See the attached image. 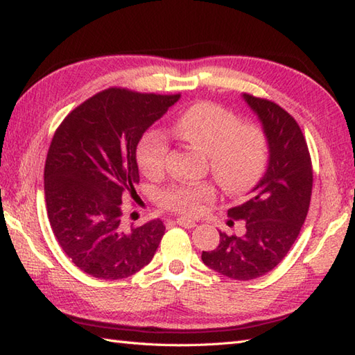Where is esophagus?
I'll list each match as a JSON object with an SVG mask.
<instances>
[{"label": "esophagus", "instance_id": "esophagus-1", "mask_svg": "<svg viewBox=\"0 0 355 355\" xmlns=\"http://www.w3.org/2000/svg\"><path fill=\"white\" fill-rule=\"evenodd\" d=\"M175 223L178 224V225H182V227H186V229H192V227H195V221H192V220H187V218H177L175 220Z\"/></svg>", "mask_w": 355, "mask_h": 355}]
</instances>
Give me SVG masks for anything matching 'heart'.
I'll return each instance as SVG.
<instances>
[{
    "instance_id": "obj_1",
    "label": "heart",
    "mask_w": 355,
    "mask_h": 355,
    "mask_svg": "<svg viewBox=\"0 0 355 355\" xmlns=\"http://www.w3.org/2000/svg\"><path fill=\"white\" fill-rule=\"evenodd\" d=\"M173 132L207 155L216 183L229 195H243L258 184L268 160L267 135L259 125L241 123L236 114L212 102H198L184 110L173 123ZM169 155V140L160 130L141 135L137 162L146 175L162 173ZM212 184H178L160 195L163 207L183 215H198L215 200Z\"/></svg>"
}]
</instances>
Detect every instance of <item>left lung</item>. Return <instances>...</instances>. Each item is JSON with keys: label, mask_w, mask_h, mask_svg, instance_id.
Returning a JSON list of instances; mask_svg holds the SVG:
<instances>
[{"label": "left lung", "mask_w": 355, "mask_h": 355, "mask_svg": "<svg viewBox=\"0 0 355 355\" xmlns=\"http://www.w3.org/2000/svg\"><path fill=\"white\" fill-rule=\"evenodd\" d=\"M243 97L267 135L268 166L248 198L227 212L232 220L245 223L244 235L220 232V244L202 252L201 259L230 279L250 281L273 270L297 239L311 201L313 166L293 116L271 101Z\"/></svg>", "instance_id": "1"}]
</instances>
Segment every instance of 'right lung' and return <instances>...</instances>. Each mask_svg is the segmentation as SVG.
Segmentation results:
<instances>
[{
    "label": "right lung",
    "instance_id": "1",
    "mask_svg": "<svg viewBox=\"0 0 355 355\" xmlns=\"http://www.w3.org/2000/svg\"><path fill=\"white\" fill-rule=\"evenodd\" d=\"M180 94L108 88L74 108L59 125L44 168L51 230L65 254L99 279H123L154 258L162 220L139 227L122 223V201L135 192V150L143 132Z\"/></svg>",
    "mask_w": 355,
    "mask_h": 355
}]
</instances>
